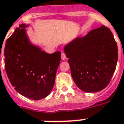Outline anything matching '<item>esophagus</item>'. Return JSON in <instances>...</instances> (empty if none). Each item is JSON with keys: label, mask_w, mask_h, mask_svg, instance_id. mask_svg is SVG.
I'll list each match as a JSON object with an SVG mask.
<instances>
[{"label": "esophagus", "mask_w": 124, "mask_h": 124, "mask_svg": "<svg viewBox=\"0 0 124 124\" xmlns=\"http://www.w3.org/2000/svg\"><path fill=\"white\" fill-rule=\"evenodd\" d=\"M61 59L62 60H65L66 59V54L63 51L61 52Z\"/></svg>", "instance_id": "34e87169"}]
</instances>
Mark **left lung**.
I'll list each match as a JSON object with an SVG mask.
<instances>
[{
	"label": "left lung",
	"instance_id": "8db88e82",
	"mask_svg": "<svg viewBox=\"0 0 124 124\" xmlns=\"http://www.w3.org/2000/svg\"><path fill=\"white\" fill-rule=\"evenodd\" d=\"M76 85L88 93L102 91L109 84L117 59V45L110 30L102 25L78 37L64 48Z\"/></svg>",
	"mask_w": 124,
	"mask_h": 124
}]
</instances>
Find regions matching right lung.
Masks as SVG:
<instances>
[{"label":"right lung","mask_w":124,"mask_h":124,"mask_svg":"<svg viewBox=\"0 0 124 124\" xmlns=\"http://www.w3.org/2000/svg\"><path fill=\"white\" fill-rule=\"evenodd\" d=\"M22 24L6 41L5 66L8 78L21 95L32 100L44 98L55 82L61 52L46 53L30 44Z\"/></svg>","instance_id":"right-lung-1"}]
</instances>
